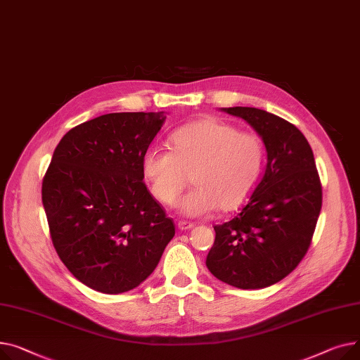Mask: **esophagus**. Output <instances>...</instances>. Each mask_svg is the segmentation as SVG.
<instances>
[{
    "mask_svg": "<svg viewBox=\"0 0 360 360\" xmlns=\"http://www.w3.org/2000/svg\"><path fill=\"white\" fill-rule=\"evenodd\" d=\"M177 226H179V229H181V231H187V229H192L193 228V222H188V221H179L177 222Z\"/></svg>",
    "mask_w": 360,
    "mask_h": 360,
    "instance_id": "obj_1",
    "label": "esophagus"
}]
</instances>
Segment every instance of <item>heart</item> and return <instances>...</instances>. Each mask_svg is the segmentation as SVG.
I'll use <instances>...</instances> for the list:
<instances>
[{
    "mask_svg": "<svg viewBox=\"0 0 360 360\" xmlns=\"http://www.w3.org/2000/svg\"><path fill=\"white\" fill-rule=\"evenodd\" d=\"M170 148H148L142 173L155 199L168 206L176 203L190 174L195 187L179 203L187 217L206 215L217 206L238 207L257 187L266 165V143L259 134L215 117L177 129Z\"/></svg>",
    "mask_w": 360,
    "mask_h": 360,
    "instance_id": "heart-1",
    "label": "heart"
}]
</instances>
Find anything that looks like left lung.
Instances as JSON below:
<instances>
[{
	"label": "left lung",
	"mask_w": 360,
	"mask_h": 360,
	"mask_svg": "<svg viewBox=\"0 0 360 360\" xmlns=\"http://www.w3.org/2000/svg\"><path fill=\"white\" fill-rule=\"evenodd\" d=\"M224 112L248 122L263 138L266 172L231 221L215 225L206 266L240 289H262L286 278L305 257L323 205V187L311 146L288 120L256 108Z\"/></svg>",
	"instance_id": "8db88e82"
}]
</instances>
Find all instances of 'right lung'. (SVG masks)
I'll return each instance as SVG.
<instances>
[{
  "instance_id": "right-lung-1",
  "label": "right lung",
  "mask_w": 360,
  "mask_h": 360,
  "mask_svg": "<svg viewBox=\"0 0 360 360\" xmlns=\"http://www.w3.org/2000/svg\"><path fill=\"white\" fill-rule=\"evenodd\" d=\"M162 112L109 113L68 131L41 181L51 238L86 286L128 292L157 267L174 224L146 190L142 155Z\"/></svg>"
}]
</instances>
